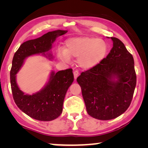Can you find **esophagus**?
Instances as JSON below:
<instances>
[{
    "label": "esophagus",
    "instance_id": "1",
    "mask_svg": "<svg viewBox=\"0 0 148 148\" xmlns=\"http://www.w3.org/2000/svg\"><path fill=\"white\" fill-rule=\"evenodd\" d=\"M73 75H74L75 79H76L78 75H79V71H77V70L74 71H73Z\"/></svg>",
    "mask_w": 148,
    "mask_h": 148
}]
</instances>
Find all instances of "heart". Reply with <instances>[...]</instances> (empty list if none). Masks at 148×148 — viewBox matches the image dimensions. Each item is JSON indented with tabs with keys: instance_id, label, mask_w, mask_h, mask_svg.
<instances>
[{
	"instance_id": "b5f03b06",
	"label": "heart",
	"mask_w": 148,
	"mask_h": 148,
	"mask_svg": "<svg viewBox=\"0 0 148 148\" xmlns=\"http://www.w3.org/2000/svg\"><path fill=\"white\" fill-rule=\"evenodd\" d=\"M108 46L103 40L96 38H71L65 42V48L57 50L58 58L65 62L71 61V57L78 58L77 63L84 69H90L104 59Z\"/></svg>"
}]
</instances>
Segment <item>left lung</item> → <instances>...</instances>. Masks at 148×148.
<instances>
[{"label":"left lung","instance_id":"left-lung-1","mask_svg":"<svg viewBox=\"0 0 148 148\" xmlns=\"http://www.w3.org/2000/svg\"><path fill=\"white\" fill-rule=\"evenodd\" d=\"M113 47L98 65L77 78L88 114L99 120H110L130 106L136 86L134 60L124 44L111 37Z\"/></svg>","mask_w":148,"mask_h":148}]
</instances>
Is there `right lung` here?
<instances>
[{
	"label": "right lung",
	"mask_w": 148,
	"mask_h": 148,
	"mask_svg": "<svg viewBox=\"0 0 148 148\" xmlns=\"http://www.w3.org/2000/svg\"><path fill=\"white\" fill-rule=\"evenodd\" d=\"M67 31L56 30L49 32L41 37L23 42L14 54L10 71V79L13 100L20 110L36 120L50 121L58 118L62 112V105L66 91L72 84L74 76L72 69L52 71L46 86L41 91L32 95L25 94L18 87L16 75L24 60L34 54H48V51L58 36L64 35Z\"/></svg>",
	"instance_id": "1"
}]
</instances>
